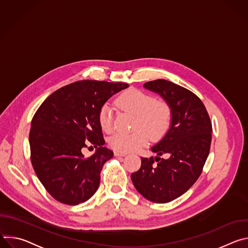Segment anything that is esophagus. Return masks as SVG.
I'll list each match as a JSON object with an SVG mask.
<instances>
[{
  "instance_id": "obj_1",
  "label": "esophagus",
  "mask_w": 248,
  "mask_h": 248,
  "mask_svg": "<svg viewBox=\"0 0 248 248\" xmlns=\"http://www.w3.org/2000/svg\"><path fill=\"white\" fill-rule=\"evenodd\" d=\"M125 155H126L125 153H122V152H118V151L115 152V156H117V157H124Z\"/></svg>"
}]
</instances>
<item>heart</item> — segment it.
<instances>
[{
	"instance_id": "b5f03b06",
	"label": "heart",
	"mask_w": 248,
	"mask_h": 248,
	"mask_svg": "<svg viewBox=\"0 0 248 248\" xmlns=\"http://www.w3.org/2000/svg\"><path fill=\"white\" fill-rule=\"evenodd\" d=\"M117 104L122 109L136 115L135 127H139L128 133L116 132L110 137V146L118 152L127 153L141 148L148 142L149 131L153 137H159L170 125L171 114L169 105L164 101H155L142 91L127 90L119 96ZM98 120L103 130L110 131L112 129L113 111L108 104L101 107Z\"/></svg>"
}]
</instances>
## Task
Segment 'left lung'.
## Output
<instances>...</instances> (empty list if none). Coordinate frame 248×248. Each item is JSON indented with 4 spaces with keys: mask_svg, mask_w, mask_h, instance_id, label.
I'll use <instances>...</instances> for the list:
<instances>
[{
    "mask_svg": "<svg viewBox=\"0 0 248 248\" xmlns=\"http://www.w3.org/2000/svg\"><path fill=\"white\" fill-rule=\"evenodd\" d=\"M159 94L170 109V124L151 147L157 154L141 158L131 173L136 190L155 203H168L186 192L197 181L209 155L212 124L202 101L191 91L165 79L144 83ZM164 155L166 158H160Z\"/></svg>",
    "mask_w": 248,
    "mask_h": 248,
    "instance_id": "8db88e82",
    "label": "left lung"
}]
</instances>
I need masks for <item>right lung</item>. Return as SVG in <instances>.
I'll list each match as a JSON object with an SVG mask.
<instances>
[{"mask_svg": "<svg viewBox=\"0 0 248 248\" xmlns=\"http://www.w3.org/2000/svg\"><path fill=\"white\" fill-rule=\"evenodd\" d=\"M123 82L80 80L52 93L35 113L29 132L31 163L46 190L59 202L78 205L98 189L104 164L113 158L105 147L98 115ZM89 142L97 150L86 158Z\"/></svg>", "mask_w": 248, "mask_h": 248, "instance_id": "obj_1", "label": "right lung"}]
</instances>
